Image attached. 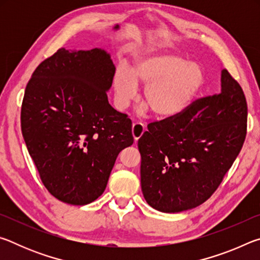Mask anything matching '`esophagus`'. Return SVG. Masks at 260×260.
<instances>
[{"mask_svg":"<svg viewBox=\"0 0 260 260\" xmlns=\"http://www.w3.org/2000/svg\"><path fill=\"white\" fill-rule=\"evenodd\" d=\"M144 131H146V126L142 122H133V126H132V134H133V138L135 141H138L141 136L143 135Z\"/></svg>","mask_w":260,"mask_h":260,"instance_id":"obj_1","label":"esophagus"}]
</instances>
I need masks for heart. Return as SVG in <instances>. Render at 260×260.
<instances>
[{
    "label": "heart",
    "instance_id": "b5f03b06",
    "mask_svg": "<svg viewBox=\"0 0 260 260\" xmlns=\"http://www.w3.org/2000/svg\"><path fill=\"white\" fill-rule=\"evenodd\" d=\"M204 70L196 61H188L177 52L161 51L135 59L129 71L116 70L112 85L119 109L128 107L138 91V83L146 86L143 101L156 117L167 119L183 112L204 86Z\"/></svg>",
    "mask_w": 260,
    "mask_h": 260
}]
</instances>
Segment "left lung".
Instances as JSON below:
<instances>
[{
	"mask_svg": "<svg viewBox=\"0 0 260 260\" xmlns=\"http://www.w3.org/2000/svg\"><path fill=\"white\" fill-rule=\"evenodd\" d=\"M243 90L227 70L221 91L177 117L151 122L138 143L141 188L157 211L177 213L210 199L239 156L246 135Z\"/></svg>",
	"mask_w": 260,
	"mask_h": 260,
	"instance_id": "8db88e82",
	"label": "left lung"
}]
</instances>
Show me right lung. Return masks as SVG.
Returning <instances> with one entry per match:
<instances>
[{
    "label": "right lung",
    "instance_id": "add662e5",
    "mask_svg": "<svg viewBox=\"0 0 260 260\" xmlns=\"http://www.w3.org/2000/svg\"><path fill=\"white\" fill-rule=\"evenodd\" d=\"M113 29H119L116 25ZM116 68L101 48H60L35 69L21 105V132L45 187L72 205L102 195L132 121L109 104Z\"/></svg>",
    "mask_w": 260,
    "mask_h": 260
}]
</instances>
